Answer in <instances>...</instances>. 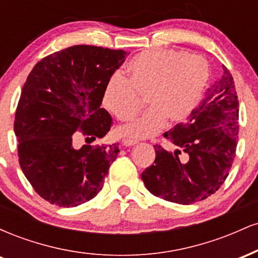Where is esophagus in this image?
Wrapping results in <instances>:
<instances>
[{"mask_svg":"<svg viewBox=\"0 0 258 258\" xmlns=\"http://www.w3.org/2000/svg\"><path fill=\"white\" fill-rule=\"evenodd\" d=\"M122 144L125 147H131V146H135V144H137V141H136V139H123V142H122Z\"/></svg>","mask_w":258,"mask_h":258,"instance_id":"1","label":"esophagus"}]
</instances>
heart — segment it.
I'll list each match as a JSON object with an SVG mask.
<instances>
[{
  "label": "heart",
  "mask_w": 258,
  "mask_h": 258,
  "mask_svg": "<svg viewBox=\"0 0 258 258\" xmlns=\"http://www.w3.org/2000/svg\"><path fill=\"white\" fill-rule=\"evenodd\" d=\"M126 76L114 73L103 91V104L121 121L132 119L142 105L149 108L138 119L120 127L122 136L147 138L161 128L165 120L177 122L198 104L209 79V65L201 55L183 49L155 48L135 55Z\"/></svg>",
  "instance_id": "obj_1"
}]
</instances>
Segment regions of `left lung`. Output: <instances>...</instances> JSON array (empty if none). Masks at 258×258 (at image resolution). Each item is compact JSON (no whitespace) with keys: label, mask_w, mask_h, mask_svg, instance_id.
<instances>
[{"label":"left lung","mask_w":258,"mask_h":258,"mask_svg":"<svg viewBox=\"0 0 258 258\" xmlns=\"http://www.w3.org/2000/svg\"><path fill=\"white\" fill-rule=\"evenodd\" d=\"M173 144H156L153 165L142 173L147 189L171 203L190 205L221 188L235 158L239 138V102L232 74L223 65L185 122L165 132Z\"/></svg>","instance_id":"8db88e82"}]
</instances>
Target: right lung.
<instances>
[{"mask_svg": "<svg viewBox=\"0 0 258 258\" xmlns=\"http://www.w3.org/2000/svg\"><path fill=\"white\" fill-rule=\"evenodd\" d=\"M127 55L78 44L42 58L26 79L14 119L18 158L35 191L53 205H81L102 190L120 144L75 149L73 143L111 128L112 117L100 108L103 91Z\"/></svg>", "mask_w": 258, "mask_h": 258, "instance_id": "right-lung-1", "label": "right lung"}]
</instances>
